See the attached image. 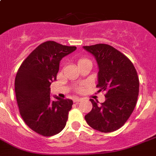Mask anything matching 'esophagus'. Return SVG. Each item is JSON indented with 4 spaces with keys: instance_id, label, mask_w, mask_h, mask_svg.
<instances>
[{
    "instance_id": "34e87169",
    "label": "esophagus",
    "mask_w": 156,
    "mask_h": 156,
    "mask_svg": "<svg viewBox=\"0 0 156 156\" xmlns=\"http://www.w3.org/2000/svg\"><path fill=\"white\" fill-rule=\"evenodd\" d=\"M73 101H74V103H78L82 101V98H80V97H75V98H74Z\"/></svg>"
}]
</instances>
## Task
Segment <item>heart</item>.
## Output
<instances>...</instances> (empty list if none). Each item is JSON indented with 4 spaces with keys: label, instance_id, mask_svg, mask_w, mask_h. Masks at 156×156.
<instances>
[{
    "label": "heart",
    "instance_id": "1",
    "mask_svg": "<svg viewBox=\"0 0 156 156\" xmlns=\"http://www.w3.org/2000/svg\"><path fill=\"white\" fill-rule=\"evenodd\" d=\"M86 60H87V59H81L79 60V61H78V63H82V62H83V61H86ZM78 89H81V88H78Z\"/></svg>",
    "mask_w": 156,
    "mask_h": 156
}]
</instances>
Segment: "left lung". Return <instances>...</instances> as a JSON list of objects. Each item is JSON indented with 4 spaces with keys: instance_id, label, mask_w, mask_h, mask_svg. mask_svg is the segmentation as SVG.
I'll return each instance as SVG.
<instances>
[{
    "instance_id": "8db88e82",
    "label": "left lung",
    "mask_w": 156,
    "mask_h": 156,
    "mask_svg": "<svg viewBox=\"0 0 156 156\" xmlns=\"http://www.w3.org/2000/svg\"><path fill=\"white\" fill-rule=\"evenodd\" d=\"M98 65L99 92L106 91V101L101 104L90 99L93 108L85 116L89 126L102 133L121 128L136 106L139 78L132 62L112 46L106 44L83 46Z\"/></svg>"
}]
</instances>
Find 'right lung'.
Masks as SVG:
<instances>
[{
    "label": "right lung",
    "mask_w": 156,
    "mask_h": 156,
    "mask_svg": "<svg viewBox=\"0 0 156 156\" xmlns=\"http://www.w3.org/2000/svg\"><path fill=\"white\" fill-rule=\"evenodd\" d=\"M48 41L41 44L23 62L15 79V92L21 117L38 134L51 136L61 132L72 108L70 99H50V85L56 80L59 63L76 50Z\"/></svg>",
    "instance_id": "add662e5"
}]
</instances>
